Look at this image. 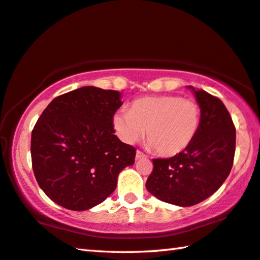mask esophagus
<instances>
[{
    "instance_id": "obj_1",
    "label": "esophagus",
    "mask_w": 260,
    "mask_h": 260,
    "mask_svg": "<svg viewBox=\"0 0 260 260\" xmlns=\"http://www.w3.org/2000/svg\"><path fill=\"white\" fill-rule=\"evenodd\" d=\"M145 157H146V155L143 154L142 151H140V150L137 151V155H135V158H137V159H141V158H145Z\"/></svg>"
}]
</instances>
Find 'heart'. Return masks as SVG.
Instances as JSON below:
<instances>
[{"label":"heart","instance_id":"1","mask_svg":"<svg viewBox=\"0 0 260 260\" xmlns=\"http://www.w3.org/2000/svg\"><path fill=\"white\" fill-rule=\"evenodd\" d=\"M201 111L194 101L179 96H151L135 100L129 111L112 118L121 141L133 145L145 137L148 147L160 156L178 155L191 146L200 128Z\"/></svg>","mask_w":260,"mask_h":260}]
</instances>
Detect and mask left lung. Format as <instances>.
I'll return each mask as SVG.
<instances>
[{
	"mask_svg": "<svg viewBox=\"0 0 260 260\" xmlns=\"http://www.w3.org/2000/svg\"><path fill=\"white\" fill-rule=\"evenodd\" d=\"M191 89L200 106L201 122L194 141L170 158L152 159L154 169L146 187L164 203L189 207L211 197L232 170L236 129L219 98Z\"/></svg>",
	"mask_w": 260,
	"mask_h": 260,
	"instance_id": "left-lung-1",
	"label": "left lung"
}]
</instances>
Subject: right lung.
<instances>
[{"instance_id": "obj_1", "label": "right lung", "mask_w": 260, "mask_h": 260, "mask_svg": "<svg viewBox=\"0 0 260 260\" xmlns=\"http://www.w3.org/2000/svg\"><path fill=\"white\" fill-rule=\"evenodd\" d=\"M121 105L119 91L83 86L54 98L41 113L32 131V168L55 204L92 208L112 194L122 169L133 166L137 150L112 125Z\"/></svg>"}]
</instances>
